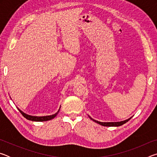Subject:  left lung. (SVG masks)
I'll return each instance as SVG.
<instances>
[{
    "instance_id": "left-lung-1",
    "label": "left lung",
    "mask_w": 157,
    "mask_h": 157,
    "mask_svg": "<svg viewBox=\"0 0 157 157\" xmlns=\"http://www.w3.org/2000/svg\"><path fill=\"white\" fill-rule=\"evenodd\" d=\"M89 117L90 118V119H91L92 121H94L95 123H98L100 125H102V126H105V127H118V126H121L123 125V124L126 123L127 122H128L131 118H129L128 119H127L125 121H121V122H107V123H102V122H100V121H95L94 119H93L91 117H90L89 116Z\"/></svg>"
}]
</instances>
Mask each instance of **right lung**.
Returning a JSON list of instances; mask_svg holds the SVG:
<instances>
[{
    "mask_svg": "<svg viewBox=\"0 0 157 157\" xmlns=\"http://www.w3.org/2000/svg\"><path fill=\"white\" fill-rule=\"evenodd\" d=\"M18 111H20L21 113L22 114V115L25 117L26 119H28L29 121H36V122H43V121H50V120H52L55 118V116H56L58 113H59V109L58 110V111L57 113H55V114H52V115H50V116H30V115H28V114H26L25 113L23 112L22 111L20 110L19 109H18Z\"/></svg>",
    "mask_w": 157,
    "mask_h": 157,
    "instance_id": "obj_1",
    "label": "right lung"
}]
</instances>
